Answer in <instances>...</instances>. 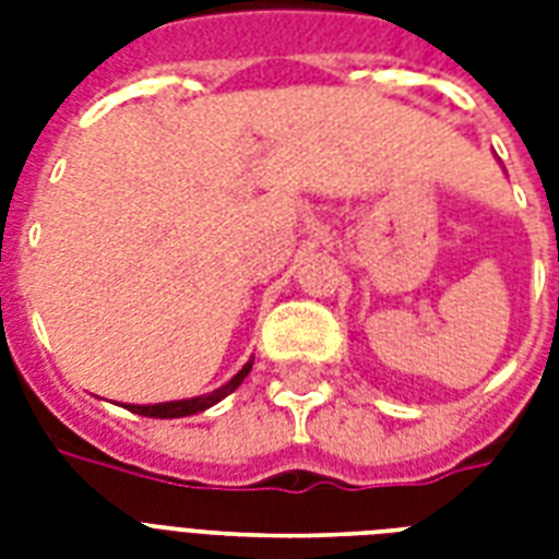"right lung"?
Segmentation results:
<instances>
[{
  "mask_svg": "<svg viewBox=\"0 0 559 559\" xmlns=\"http://www.w3.org/2000/svg\"><path fill=\"white\" fill-rule=\"evenodd\" d=\"M252 371V359L246 362L240 371L226 382V385H219L217 391H211V394H202V397H191V400H170V403H153V406H127L130 412L135 415H144V417H188V415H197V412H205L211 408L214 403H219L223 397H228L231 391L246 380V373Z\"/></svg>",
  "mask_w": 559,
  "mask_h": 559,
  "instance_id": "1",
  "label": "right lung"
}]
</instances>
